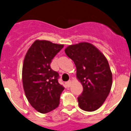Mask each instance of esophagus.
<instances>
[{"instance_id": "esophagus-1", "label": "esophagus", "mask_w": 131, "mask_h": 131, "mask_svg": "<svg viewBox=\"0 0 131 131\" xmlns=\"http://www.w3.org/2000/svg\"><path fill=\"white\" fill-rule=\"evenodd\" d=\"M65 84H66V85H67V87H68V88L71 87V81H67V82H66Z\"/></svg>"}]
</instances>
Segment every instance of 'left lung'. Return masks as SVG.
I'll return each mask as SVG.
<instances>
[{
	"label": "left lung",
	"instance_id": "obj_1",
	"mask_svg": "<svg viewBox=\"0 0 131 131\" xmlns=\"http://www.w3.org/2000/svg\"><path fill=\"white\" fill-rule=\"evenodd\" d=\"M64 52L75 63L77 78L83 88L78 97L79 106L85 111L97 110L109 95L112 85L108 60L95 46L88 42L69 46Z\"/></svg>",
	"mask_w": 131,
	"mask_h": 131
}]
</instances>
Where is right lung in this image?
<instances>
[{
  "label": "right lung",
  "mask_w": 131,
  "mask_h": 131,
  "mask_svg": "<svg viewBox=\"0 0 131 131\" xmlns=\"http://www.w3.org/2000/svg\"><path fill=\"white\" fill-rule=\"evenodd\" d=\"M63 44L37 40L27 50L23 60L22 80L25 94L31 106L42 114L59 105L64 87L58 81V73L50 63Z\"/></svg>",
  "instance_id": "add662e5"
}]
</instances>
